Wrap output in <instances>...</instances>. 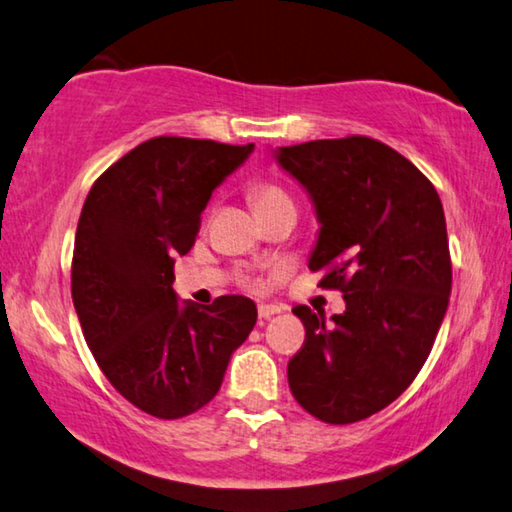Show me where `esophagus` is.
<instances>
[{
    "label": "esophagus",
    "instance_id": "esophagus-1",
    "mask_svg": "<svg viewBox=\"0 0 512 512\" xmlns=\"http://www.w3.org/2000/svg\"><path fill=\"white\" fill-rule=\"evenodd\" d=\"M275 314H280V307H275V305H259L257 307L259 320H268V318H273Z\"/></svg>",
    "mask_w": 512,
    "mask_h": 512
}]
</instances>
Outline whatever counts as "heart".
Wrapping results in <instances>:
<instances>
[{
	"instance_id": "heart-1",
	"label": "heart",
	"mask_w": 512,
	"mask_h": 512,
	"mask_svg": "<svg viewBox=\"0 0 512 512\" xmlns=\"http://www.w3.org/2000/svg\"><path fill=\"white\" fill-rule=\"evenodd\" d=\"M253 198H255V205L257 207H264V205H271L277 201H289V196L282 192L277 185L271 183H259L253 187Z\"/></svg>"
}]
</instances>
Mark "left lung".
Masks as SVG:
<instances>
[{
    "instance_id": "left-lung-1",
    "label": "left lung",
    "mask_w": 512,
    "mask_h": 512,
    "mask_svg": "<svg viewBox=\"0 0 512 512\" xmlns=\"http://www.w3.org/2000/svg\"><path fill=\"white\" fill-rule=\"evenodd\" d=\"M271 151L314 205L320 228L307 266H329L320 287L345 300L332 320L293 307L307 336L289 361V388L318 420H366L409 388L447 314L443 203L418 167L370 137Z\"/></svg>"
}]
</instances>
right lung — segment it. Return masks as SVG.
I'll use <instances>...</instances> for the list:
<instances>
[{"instance_id": "right-lung-1", "label": "right lung", "mask_w": 512, "mask_h": 512, "mask_svg": "<svg viewBox=\"0 0 512 512\" xmlns=\"http://www.w3.org/2000/svg\"><path fill=\"white\" fill-rule=\"evenodd\" d=\"M255 144L155 137L92 185L76 228L72 300L103 375L162 420L219 393L230 357L257 323L255 302H180L173 264L194 246L212 192Z\"/></svg>"}]
</instances>
